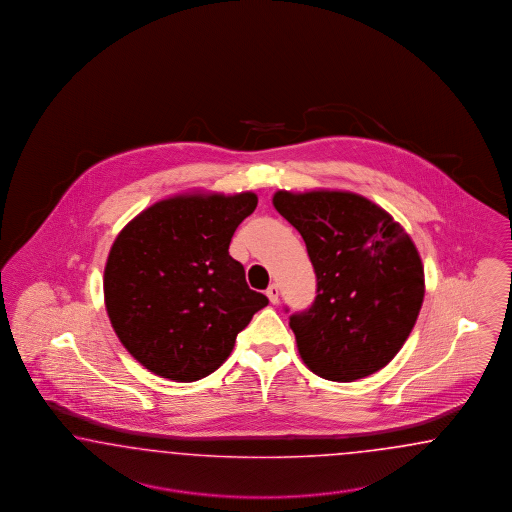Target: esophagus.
Masks as SVG:
<instances>
[{"label":"esophagus","mask_w":512,"mask_h":512,"mask_svg":"<svg viewBox=\"0 0 512 512\" xmlns=\"http://www.w3.org/2000/svg\"><path fill=\"white\" fill-rule=\"evenodd\" d=\"M266 296H268V300L272 302V304H278L279 300V289L276 283H272L268 289H266Z\"/></svg>","instance_id":"1"}]
</instances>
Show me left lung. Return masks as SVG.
<instances>
[{
    "instance_id": "obj_1",
    "label": "left lung",
    "mask_w": 512,
    "mask_h": 512,
    "mask_svg": "<svg viewBox=\"0 0 512 512\" xmlns=\"http://www.w3.org/2000/svg\"><path fill=\"white\" fill-rule=\"evenodd\" d=\"M272 204L306 242L317 296L291 315L311 372L349 383L385 368L417 323L424 266L402 225L379 204L343 189H279Z\"/></svg>"
}]
</instances>
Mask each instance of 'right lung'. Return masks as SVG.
I'll use <instances>...</instances> for the list:
<instances>
[{
	"mask_svg": "<svg viewBox=\"0 0 512 512\" xmlns=\"http://www.w3.org/2000/svg\"><path fill=\"white\" fill-rule=\"evenodd\" d=\"M257 201L253 191L176 193L144 208L112 242L105 308L118 340L146 370L176 383L216 372L238 332L268 304L229 255Z\"/></svg>",
	"mask_w": 512,
	"mask_h": 512,
	"instance_id": "obj_1",
	"label": "right lung"
}]
</instances>
